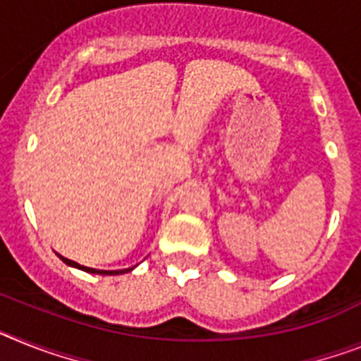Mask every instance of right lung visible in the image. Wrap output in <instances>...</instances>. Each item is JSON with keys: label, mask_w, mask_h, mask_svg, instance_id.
Masks as SVG:
<instances>
[{"label": "right lung", "mask_w": 361, "mask_h": 361, "mask_svg": "<svg viewBox=\"0 0 361 361\" xmlns=\"http://www.w3.org/2000/svg\"><path fill=\"white\" fill-rule=\"evenodd\" d=\"M63 260H68V259H63ZM69 264H73L71 260H68ZM82 269H86V271H92V274H99V271H101V274H123V271H128V269H121V271H102V269H93V268H82Z\"/></svg>", "instance_id": "add662e5"}]
</instances>
